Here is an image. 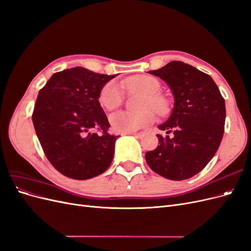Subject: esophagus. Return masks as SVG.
<instances>
[{"mask_svg": "<svg viewBox=\"0 0 251 251\" xmlns=\"http://www.w3.org/2000/svg\"><path fill=\"white\" fill-rule=\"evenodd\" d=\"M131 135H133L134 137H136V138H140L143 134L142 133H132Z\"/></svg>", "mask_w": 251, "mask_h": 251, "instance_id": "34e87169", "label": "esophagus"}]
</instances>
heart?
Returning <instances> with one entry per match:
<instances>
[{
	"label": "heart",
	"mask_w": 251,
	"mask_h": 251,
	"mask_svg": "<svg viewBox=\"0 0 251 251\" xmlns=\"http://www.w3.org/2000/svg\"><path fill=\"white\" fill-rule=\"evenodd\" d=\"M124 88L134 92H140L146 95L141 110L137 114L118 111L110 115V124L113 132L118 134H130L150 126L155 121L154 110L158 115H166L170 111V102L166 98L159 94L161 83L156 77L147 74L134 75L123 81ZM98 100L105 110L118 108L124 101V91L116 80H110L101 88Z\"/></svg>",
	"instance_id": "heart-1"
}]
</instances>
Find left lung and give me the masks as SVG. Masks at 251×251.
Returning a JSON list of instances; mask_svg holds the SVG:
<instances>
[{"mask_svg": "<svg viewBox=\"0 0 251 251\" xmlns=\"http://www.w3.org/2000/svg\"><path fill=\"white\" fill-rule=\"evenodd\" d=\"M149 73L168 83L175 104L170 118L158 126L168 135L157 134L159 146L147 151V163L166 179L192 178L206 166L221 143L224 98L208 74L179 60Z\"/></svg>", "mask_w": 251, "mask_h": 251, "instance_id": "obj_1", "label": "left lung"}]
</instances>
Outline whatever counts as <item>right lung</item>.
I'll use <instances>...</instances> for the list:
<instances>
[{
	"mask_svg": "<svg viewBox=\"0 0 251 251\" xmlns=\"http://www.w3.org/2000/svg\"><path fill=\"white\" fill-rule=\"evenodd\" d=\"M115 76L75 67L54 73L40 90L33 126L49 162L64 176L86 180L110 166L119 136L108 133L110 124L98 96Z\"/></svg>",
	"mask_w": 251,
	"mask_h": 251,
	"instance_id": "obj_1",
	"label": "right lung"
}]
</instances>
